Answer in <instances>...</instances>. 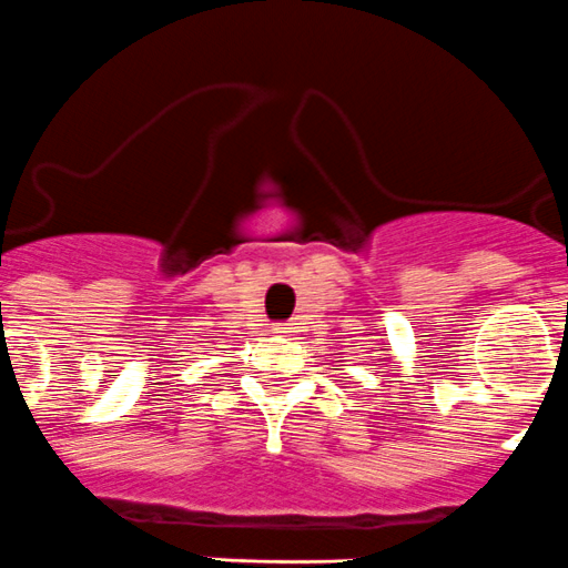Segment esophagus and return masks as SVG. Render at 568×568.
<instances>
[{
	"mask_svg": "<svg viewBox=\"0 0 568 568\" xmlns=\"http://www.w3.org/2000/svg\"><path fill=\"white\" fill-rule=\"evenodd\" d=\"M290 328H293V326H290V323H275V326H273V334H278V337H287Z\"/></svg>",
	"mask_w": 568,
	"mask_h": 568,
	"instance_id": "obj_1",
	"label": "esophagus"
}]
</instances>
